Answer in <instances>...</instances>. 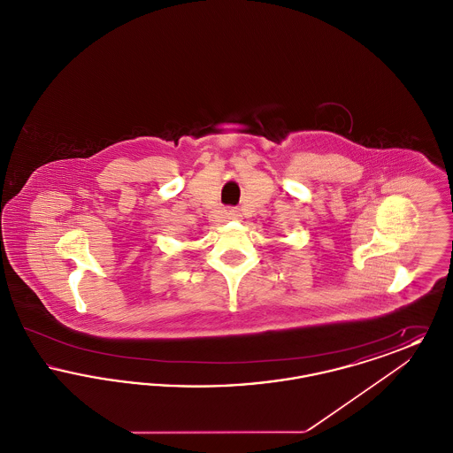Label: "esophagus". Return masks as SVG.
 <instances>
[{"label": "esophagus", "mask_w": 453, "mask_h": 453, "mask_svg": "<svg viewBox=\"0 0 453 453\" xmlns=\"http://www.w3.org/2000/svg\"><path fill=\"white\" fill-rule=\"evenodd\" d=\"M226 214H227L229 219H237V217H239V211H237V209H229Z\"/></svg>", "instance_id": "1"}]
</instances>
